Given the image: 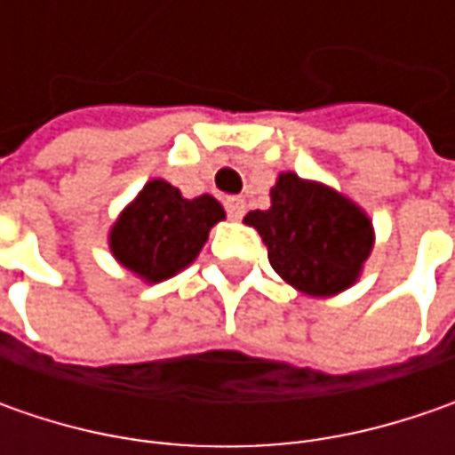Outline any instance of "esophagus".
I'll return each mask as SVG.
<instances>
[{"instance_id": "obj_1", "label": "esophagus", "mask_w": 455, "mask_h": 455, "mask_svg": "<svg viewBox=\"0 0 455 455\" xmlns=\"http://www.w3.org/2000/svg\"><path fill=\"white\" fill-rule=\"evenodd\" d=\"M225 210H228V215L233 220H240L245 215V200L243 197H228L225 200Z\"/></svg>"}]
</instances>
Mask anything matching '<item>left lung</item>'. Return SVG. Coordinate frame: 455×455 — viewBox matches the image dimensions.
<instances>
[{
  "instance_id": "obj_1",
  "label": "left lung",
  "mask_w": 455,
  "mask_h": 455,
  "mask_svg": "<svg viewBox=\"0 0 455 455\" xmlns=\"http://www.w3.org/2000/svg\"><path fill=\"white\" fill-rule=\"evenodd\" d=\"M245 222L260 233L273 271L308 296H337L349 289L370 258L375 230L352 200L331 187L278 174L271 207Z\"/></svg>"
}]
</instances>
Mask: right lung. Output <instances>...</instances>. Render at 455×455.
I'll use <instances>...</instances> for the list:
<instances>
[{
    "label": "right lung",
    "mask_w": 455,
    "mask_h": 455,
    "mask_svg": "<svg viewBox=\"0 0 455 455\" xmlns=\"http://www.w3.org/2000/svg\"><path fill=\"white\" fill-rule=\"evenodd\" d=\"M220 220H225V210L215 197L202 195L184 200L177 187L151 180L118 215L108 245L124 268L147 283H159L200 255L212 225Z\"/></svg>",
    "instance_id": "1"
}]
</instances>
